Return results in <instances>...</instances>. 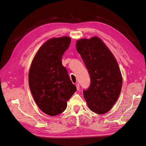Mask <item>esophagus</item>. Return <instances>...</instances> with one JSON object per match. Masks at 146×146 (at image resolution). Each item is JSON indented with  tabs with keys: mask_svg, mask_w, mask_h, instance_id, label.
<instances>
[{
	"mask_svg": "<svg viewBox=\"0 0 146 146\" xmlns=\"http://www.w3.org/2000/svg\"><path fill=\"white\" fill-rule=\"evenodd\" d=\"M76 89H77V90H79V89H80V85H79V84L78 83L77 84H76Z\"/></svg>",
	"mask_w": 146,
	"mask_h": 146,
	"instance_id": "esophagus-1",
	"label": "esophagus"
}]
</instances>
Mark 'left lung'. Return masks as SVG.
<instances>
[{
  "label": "left lung",
  "mask_w": 146,
  "mask_h": 146,
  "mask_svg": "<svg viewBox=\"0 0 146 146\" xmlns=\"http://www.w3.org/2000/svg\"><path fill=\"white\" fill-rule=\"evenodd\" d=\"M90 74L91 83L83 96L90 110L97 114L108 112L120 94L122 78L117 61L104 41L98 36L76 41Z\"/></svg>",
  "instance_id": "8db88e82"
}]
</instances>
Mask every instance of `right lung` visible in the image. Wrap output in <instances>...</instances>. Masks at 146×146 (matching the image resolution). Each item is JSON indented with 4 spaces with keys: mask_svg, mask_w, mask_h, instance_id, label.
Instances as JSON below:
<instances>
[{
    "mask_svg": "<svg viewBox=\"0 0 146 146\" xmlns=\"http://www.w3.org/2000/svg\"><path fill=\"white\" fill-rule=\"evenodd\" d=\"M70 42L71 38L67 36L50 38L38 49L30 66L31 92L38 108L50 116L63 112L76 91L61 63Z\"/></svg>",
    "mask_w": 146,
    "mask_h": 146,
    "instance_id": "obj_1",
    "label": "right lung"
}]
</instances>
